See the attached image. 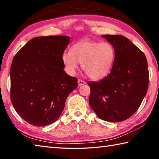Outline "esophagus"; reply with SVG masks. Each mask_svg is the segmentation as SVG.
<instances>
[{
	"label": "esophagus",
	"instance_id": "obj_1",
	"mask_svg": "<svg viewBox=\"0 0 159 159\" xmlns=\"http://www.w3.org/2000/svg\"><path fill=\"white\" fill-rule=\"evenodd\" d=\"M85 83V82L84 81V80H78V84H79V86H81V85H83Z\"/></svg>",
	"mask_w": 159,
	"mask_h": 159
}]
</instances>
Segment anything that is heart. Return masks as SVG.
<instances>
[{
	"mask_svg": "<svg viewBox=\"0 0 159 159\" xmlns=\"http://www.w3.org/2000/svg\"><path fill=\"white\" fill-rule=\"evenodd\" d=\"M115 54L114 46L108 42L85 39L72 45L71 52H64L61 60L69 74H75L79 63L90 79L99 80L111 71Z\"/></svg>",
	"mask_w": 159,
	"mask_h": 159,
	"instance_id": "1",
	"label": "heart"
}]
</instances>
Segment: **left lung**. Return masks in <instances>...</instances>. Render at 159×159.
<instances>
[{
  "label": "left lung",
  "instance_id": "1",
  "mask_svg": "<svg viewBox=\"0 0 159 159\" xmlns=\"http://www.w3.org/2000/svg\"><path fill=\"white\" fill-rule=\"evenodd\" d=\"M115 49L110 73L98 82H88L89 104L98 116L120 122L133 115L146 95L149 71L144 54L121 35H103Z\"/></svg>",
  "mask_w": 159,
  "mask_h": 159
}]
</instances>
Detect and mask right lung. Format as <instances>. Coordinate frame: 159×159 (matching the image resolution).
<instances>
[{
	"label": "right lung",
	"mask_w": 159,
	"mask_h": 159,
	"mask_svg": "<svg viewBox=\"0 0 159 159\" xmlns=\"http://www.w3.org/2000/svg\"><path fill=\"white\" fill-rule=\"evenodd\" d=\"M71 38L36 37L18 51L10 67V98L17 114L35 126L50 125L62 113L78 86L61 60Z\"/></svg>",
	"instance_id": "obj_1"
}]
</instances>
